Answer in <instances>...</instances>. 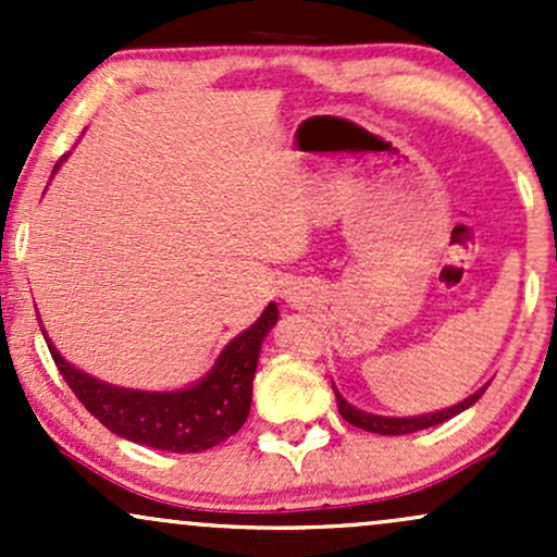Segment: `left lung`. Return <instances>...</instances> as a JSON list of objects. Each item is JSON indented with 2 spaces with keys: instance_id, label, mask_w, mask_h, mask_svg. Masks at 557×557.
Returning <instances> with one entry per match:
<instances>
[{
  "instance_id": "left-lung-1",
  "label": "left lung",
  "mask_w": 557,
  "mask_h": 557,
  "mask_svg": "<svg viewBox=\"0 0 557 557\" xmlns=\"http://www.w3.org/2000/svg\"><path fill=\"white\" fill-rule=\"evenodd\" d=\"M335 389V398H337V411H341V417L348 421V424L359 426V430H367V432H374V434H411V432H419V430H426V426H437L443 424V421L458 417V413L466 411L469 406H474V403L482 398L484 389L487 385L479 387L474 395H469V398L458 403V406H450V408H443V411H434V413H424V417H376V413H367V411H359L356 406H350L348 400L343 398L341 393H337V387L332 385Z\"/></svg>"
}]
</instances>
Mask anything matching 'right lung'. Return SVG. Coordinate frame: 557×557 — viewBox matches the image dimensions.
<instances>
[{
    "instance_id": "obj_1",
    "label": "right lung",
    "mask_w": 557,
    "mask_h": 557,
    "mask_svg": "<svg viewBox=\"0 0 557 557\" xmlns=\"http://www.w3.org/2000/svg\"><path fill=\"white\" fill-rule=\"evenodd\" d=\"M62 159L54 164L52 175ZM277 304L267 306L251 327L243 330L222 348L212 372L201 376L196 385L172 393L107 385L62 359L47 332H41L62 380L107 430L157 450L201 453L225 443L246 424L261 343L277 322Z\"/></svg>"
}]
</instances>
